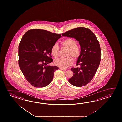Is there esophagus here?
Listing matches in <instances>:
<instances>
[{
    "mask_svg": "<svg viewBox=\"0 0 122 122\" xmlns=\"http://www.w3.org/2000/svg\"><path fill=\"white\" fill-rule=\"evenodd\" d=\"M60 69L61 70H63V71H66V69H64V68H60Z\"/></svg>",
    "mask_w": 122,
    "mask_h": 122,
    "instance_id": "obj_1",
    "label": "esophagus"
}]
</instances>
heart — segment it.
I'll return each mask as SVG.
<instances>
[{
  "instance_id": "heart-1",
  "label": "heart",
  "mask_w": 122,
  "mask_h": 122,
  "mask_svg": "<svg viewBox=\"0 0 122 122\" xmlns=\"http://www.w3.org/2000/svg\"><path fill=\"white\" fill-rule=\"evenodd\" d=\"M62 46L68 48L66 54L68 57L66 58H60L54 60V63L56 66L60 68H66L70 66L72 63L73 60L78 59L81 54V50L79 46L77 45L76 40L72 38H66L63 40L61 43ZM59 47L57 44H54L51 49V53L54 58H57L59 55Z\"/></svg>"
}]
</instances>
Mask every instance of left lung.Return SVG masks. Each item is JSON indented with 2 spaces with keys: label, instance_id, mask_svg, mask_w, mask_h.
<instances>
[{
  "label": "left lung",
  "instance_id": "obj_1",
  "mask_svg": "<svg viewBox=\"0 0 122 122\" xmlns=\"http://www.w3.org/2000/svg\"><path fill=\"white\" fill-rule=\"evenodd\" d=\"M62 34L75 39L81 47V54L76 61V65L80 67L71 68L74 74L68 82L76 87L85 86L92 80L99 66L101 54L99 42L92 31L84 27L74 28Z\"/></svg>",
  "mask_w": 122,
  "mask_h": 122
}]
</instances>
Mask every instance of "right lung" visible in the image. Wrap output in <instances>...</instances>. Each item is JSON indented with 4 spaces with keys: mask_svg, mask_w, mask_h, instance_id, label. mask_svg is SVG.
<instances>
[{
    "mask_svg": "<svg viewBox=\"0 0 122 122\" xmlns=\"http://www.w3.org/2000/svg\"><path fill=\"white\" fill-rule=\"evenodd\" d=\"M62 36L40 29L29 30L19 45V65L26 80L32 86L44 87L51 82L56 66H47L53 62L52 46Z\"/></svg>",
    "mask_w": 122,
    "mask_h": 122,
    "instance_id": "add662e5",
    "label": "right lung"
}]
</instances>
